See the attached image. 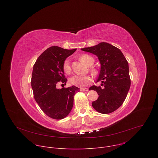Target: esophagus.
Listing matches in <instances>:
<instances>
[{"mask_svg":"<svg viewBox=\"0 0 158 158\" xmlns=\"http://www.w3.org/2000/svg\"><path fill=\"white\" fill-rule=\"evenodd\" d=\"M81 91H88L89 89H88V88H81Z\"/></svg>","mask_w":158,"mask_h":158,"instance_id":"1","label":"esophagus"}]
</instances>
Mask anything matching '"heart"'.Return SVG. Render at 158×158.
Returning <instances> with one entry per match:
<instances>
[{
	"mask_svg": "<svg viewBox=\"0 0 158 158\" xmlns=\"http://www.w3.org/2000/svg\"><path fill=\"white\" fill-rule=\"evenodd\" d=\"M80 60L81 62L87 66H91L93 64L94 60L93 57L88 54H83L80 57ZM63 70L66 74H69L71 71V68L70 65V62L69 59L64 60L63 64ZM92 73L95 74V70H91ZM70 83L77 87H84L89 84L91 82V78L89 76H80V75H74L69 79Z\"/></svg>",
	"mask_w": 158,
	"mask_h": 158,
	"instance_id": "heart-1",
	"label": "heart"
}]
</instances>
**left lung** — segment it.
I'll list each match as a JSON object with an SVG mask.
<instances>
[{"instance_id":"1","label":"left lung","mask_w":158,"mask_h":158,"mask_svg":"<svg viewBox=\"0 0 158 158\" xmlns=\"http://www.w3.org/2000/svg\"><path fill=\"white\" fill-rule=\"evenodd\" d=\"M96 55L101 64V70L97 82L101 86L93 85L99 95L92 103L94 109L102 114H109L118 109L124 102L131 86L129 65L121 50L107 42L81 49Z\"/></svg>"}]
</instances>
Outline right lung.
Listing matches in <instances>:
<instances>
[{
  "instance_id": "obj_1",
  "label": "right lung",
  "mask_w": 158,
  "mask_h": 158,
  "mask_svg": "<svg viewBox=\"0 0 158 158\" xmlns=\"http://www.w3.org/2000/svg\"><path fill=\"white\" fill-rule=\"evenodd\" d=\"M76 51L52 46L40 55L33 67L31 86L34 99L44 113L54 119H62L70 113L74 96L79 91L74 85L56 87L59 83H66L63 64Z\"/></svg>"
}]
</instances>
